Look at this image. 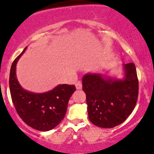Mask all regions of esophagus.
Segmentation results:
<instances>
[{"instance_id":"obj_1","label":"esophagus","mask_w":154,"mask_h":154,"mask_svg":"<svg viewBox=\"0 0 154 154\" xmlns=\"http://www.w3.org/2000/svg\"><path fill=\"white\" fill-rule=\"evenodd\" d=\"M75 86H76V88H77V89H82L81 82H77V83L75 84Z\"/></svg>"}]
</instances>
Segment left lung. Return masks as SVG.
<instances>
[{"instance_id": "left-lung-1", "label": "left lung", "mask_w": 154, "mask_h": 154, "mask_svg": "<svg viewBox=\"0 0 154 154\" xmlns=\"http://www.w3.org/2000/svg\"><path fill=\"white\" fill-rule=\"evenodd\" d=\"M122 79L101 74H86L82 78L89 119L101 128L121 124L132 113L138 95V80L134 63L123 64Z\"/></svg>"}]
</instances>
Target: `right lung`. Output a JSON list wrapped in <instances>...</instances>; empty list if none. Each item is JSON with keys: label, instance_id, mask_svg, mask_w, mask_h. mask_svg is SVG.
I'll use <instances>...</instances> for the list:
<instances>
[{"label": "right lung", "instance_id": "1", "mask_svg": "<svg viewBox=\"0 0 154 154\" xmlns=\"http://www.w3.org/2000/svg\"><path fill=\"white\" fill-rule=\"evenodd\" d=\"M27 47L13 61L10 73V91L16 112L28 126L47 132L59 124L65 117L68 103L75 92L74 85H58L44 93L29 92L21 86L16 74V64Z\"/></svg>", "mask_w": 154, "mask_h": 154}]
</instances>
